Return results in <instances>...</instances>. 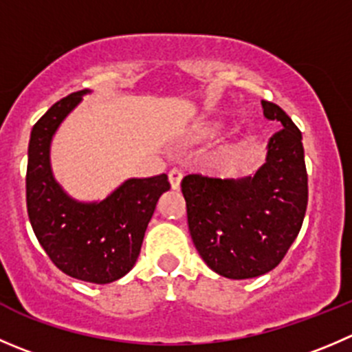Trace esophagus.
<instances>
[{"label": "esophagus", "instance_id": "34e87169", "mask_svg": "<svg viewBox=\"0 0 352 352\" xmlns=\"http://www.w3.org/2000/svg\"><path fill=\"white\" fill-rule=\"evenodd\" d=\"M168 180H170V186H172L173 190L180 189V182H182V172H180V170H177V168L170 170Z\"/></svg>", "mask_w": 352, "mask_h": 352}]
</instances>
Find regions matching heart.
<instances>
[{
    "mask_svg": "<svg viewBox=\"0 0 352 352\" xmlns=\"http://www.w3.org/2000/svg\"><path fill=\"white\" fill-rule=\"evenodd\" d=\"M221 129H223V122L217 120V118H208V120H201L197 122V124H194L186 139L190 144H199V142H206L211 141L213 138H217L221 132ZM241 142H228V144L221 146L218 151H214V155L211 156V163H213L214 166L232 165V163L241 156Z\"/></svg>",
    "mask_w": 352,
    "mask_h": 352,
    "instance_id": "heart-1",
    "label": "heart"
}]
</instances>
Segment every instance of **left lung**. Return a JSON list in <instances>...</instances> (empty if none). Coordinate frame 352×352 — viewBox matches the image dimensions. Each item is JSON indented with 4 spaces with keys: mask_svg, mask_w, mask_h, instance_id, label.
<instances>
[{
    "mask_svg": "<svg viewBox=\"0 0 352 352\" xmlns=\"http://www.w3.org/2000/svg\"><path fill=\"white\" fill-rule=\"evenodd\" d=\"M261 104L263 115L284 127L268 139L267 158L254 175L182 180L197 252L214 274L234 280L274 270L298 237L308 206L301 131L280 107Z\"/></svg>",
    "mask_w": 352,
    "mask_h": 352,
    "instance_id": "8db88e82",
    "label": "left lung"
}]
</instances>
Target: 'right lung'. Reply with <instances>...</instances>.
<instances>
[{
  "mask_svg": "<svg viewBox=\"0 0 352 352\" xmlns=\"http://www.w3.org/2000/svg\"><path fill=\"white\" fill-rule=\"evenodd\" d=\"M89 89L54 103L32 127L27 162V211L32 230L63 274L91 284L127 275L141 252L156 203L170 189L165 173L127 179L101 201L68 196L51 168V141Z\"/></svg>",
  "mask_w": 352,
  "mask_h": 352,
  "instance_id": "right-lung-1",
  "label": "right lung"
}]
</instances>
